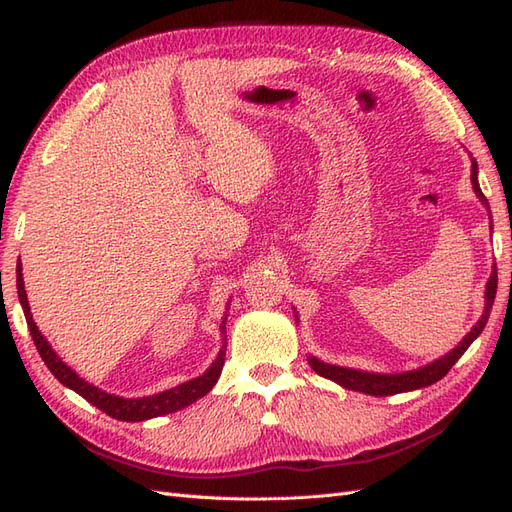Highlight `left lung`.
I'll return each instance as SVG.
<instances>
[{
    "instance_id": "8db88e82",
    "label": "left lung",
    "mask_w": 512,
    "mask_h": 512,
    "mask_svg": "<svg viewBox=\"0 0 512 512\" xmlns=\"http://www.w3.org/2000/svg\"><path fill=\"white\" fill-rule=\"evenodd\" d=\"M470 179H472V188H474L478 200L489 211L487 198L483 196V192H480V185H478V164H476L474 158H472V175H470ZM489 218H491V213H489ZM495 290H498V269H495V265H493L491 275H489V282L485 286V309H483V314H480L478 322L474 324V327L470 329V333L463 337L461 342L451 352H446L444 356H440V359L431 361V363L418 367V369L401 371V374H374V371H361V369H352V367H339V365L324 363V361L316 359V356H312V354L307 356V363L312 365V369L316 371L318 376L329 378V380L337 382L339 386H344V389H348V391H359V393L374 395V397H386V395H397V393H408V391H416V389H425V386L442 380L448 374V369H451L459 361V356L470 348V344L474 342V339L480 333H483L485 324L489 320V314H491V307H493ZM294 320L299 322V314L297 312H294Z\"/></svg>"
}]
</instances>
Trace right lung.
<instances>
[{
    "mask_svg": "<svg viewBox=\"0 0 512 512\" xmlns=\"http://www.w3.org/2000/svg\"><path fill=\"white\" fill-rule=\"evenodd\" d=\"M17 292H19V301L21 307L25 312V320H27V327L29 333H32L34 344L42 356L44 365L51 369V374L64 384L68 389H72L74 393H79L83 399H87L91 406L100 408L102 412H106L108 416L117 418V421H128V423H138V421H147V418H156V416H164L170 412H177L188 408L190 404H194L196 399L205 397L215 382H218L220 374H222V367H224V356H226V314L222 318L220 324V333H222V348L215 356V361L211 363V367L205 371L203 376H198L194 380L183 382L175 389H168L162 391L158 395H147V397H138V399H126V397H119V395H111L98 386L89 384L85 378H81L79 374L72 367H68L64 361L59 359V354L53 350V346L46 342V337L40 333V329L36 327L34 316H32V309H29V301H27V292H25V282H23V269H21V260L17 265ZM228 307V305H226Z\"/></svg>",
    "mask_w": 512,
    "mask_h": 512,
    "instance_id": "right-lung-1",
    "label": "right lung"
}]
</instances>
